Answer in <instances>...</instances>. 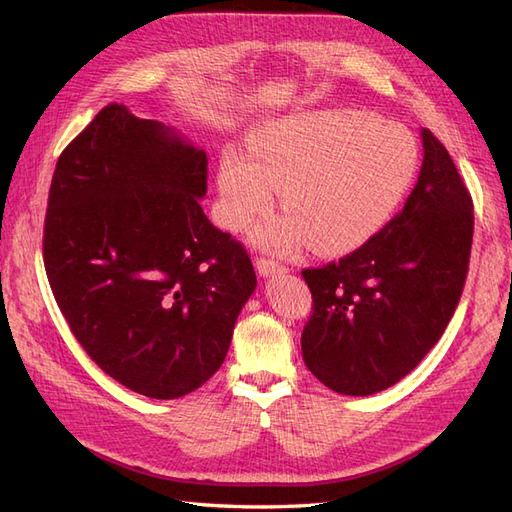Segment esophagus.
Listing matches in <instances>:
<instances>
[{
	"instance_id": "34e87169",
	"label": "esophagus",
	"mask_w": 512,
	"mask_h": 512,
	"mask_svg": "<svg viewBox=\"0 0 512 512\" xmlns=\"http://www.w3.org/2000/svg\"><path fill=\"white\" fill-rule=\"evenodd\" d=\"M256 269L262 277H271L275 273H286V267H282L280 262H275L271 258H258L256 260Z\"/></svg>"
}]
</instances>
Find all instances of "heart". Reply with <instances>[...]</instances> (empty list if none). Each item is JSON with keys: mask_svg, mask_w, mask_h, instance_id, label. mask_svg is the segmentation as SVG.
<instances>
[{"mask_svg": "<svg viewBox=\"0 0 512 512\" xmlns=\"http://www.w3.org/2000/svg\"><path fill=\"white\" fill-rule=\"evenodd\" d=\"M414 134L363 111H309L267 123L247 153L226 147L218 162V211L239 230L273 207L286 213L254 228L256 245L294 254L356 250L393 220L418 173Z\"/></svg>", "mask_w": 512, "mask_h": 512, "instance_id": "1", "label": "heart"}]
</instances>
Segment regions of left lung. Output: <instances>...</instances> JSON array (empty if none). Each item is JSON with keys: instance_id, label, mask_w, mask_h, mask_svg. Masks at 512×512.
Wrapping results in <instances>:
<instances>
[{"instance_id": "8db88e82", "label": "left lung", "mask_w": 512, "mask_h": 512, "mask_svg": "<svg viewBox=\"0 0 512 512\" xmlns=\"http://www.w3.org/2000/svg\"><path fill=\"white\" fill-rule=\"evenodd\" d=\"M421 138V175L401 213L339 262L303 271L314 299L303 361L335 393L374 395L408 376L466 284L472 198L444 145L425 128Z\"/></svg>"}]
</instances>
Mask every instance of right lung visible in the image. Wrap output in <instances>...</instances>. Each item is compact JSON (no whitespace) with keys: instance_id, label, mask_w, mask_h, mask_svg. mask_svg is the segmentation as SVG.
Segmentation results:
<instances>
[{"instance_id":"add662e5","label":"right lung","mask_w":512,"mask_h":512,"mask_svg":"<svg viewBox=\"0 0 512 512\" xmlns=\"http://www.w3.org/2000/svg\"><path fill=\"white\" fill-rule=\"evenodd\" d=\"M207 156L175 128L108 104L64 149L44 269L79 344L151 399L203 386L226 359L256 273L200 207Z\"/></svg>"}]
</instances>
